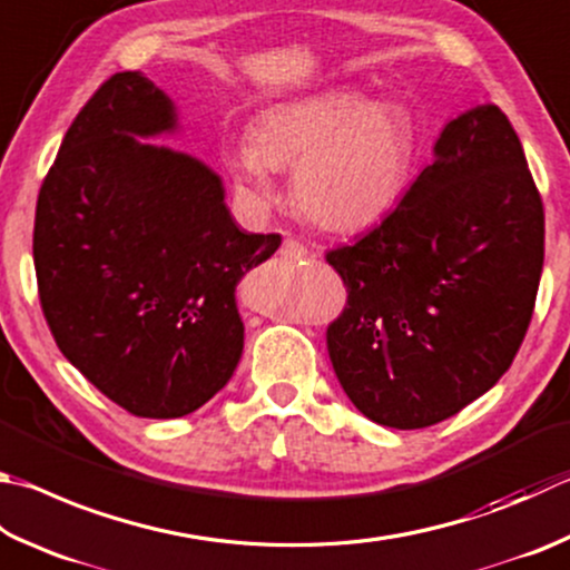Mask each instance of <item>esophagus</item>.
<instances>
[{
  "mask_svg": "<svg viewBox=\"0 0 570 570\" xmlns=\"http://www.w3.org/2000/svg\"><path fill=\"white\" fill-rule=\"evenodd\" d=\"M278 254H282L284 258H304L308 254V249L302 242H296V239H292V236H286L282 246H278Z\"/></svg>",
  "mask_w": 570,
  "mask_h": 570,
  "instance_id": "esophagus-1",
  "label": "esophagus"
}]
</instances>
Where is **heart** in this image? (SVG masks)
<instances>
[{
    "label": "heart",
    "instance_id": "1",
    "mask_svg": "<svg viewBox=\"0 0 570 570\" xmlns=\"http://www.w3.org/2000/svg\"><path fill=\"white\" fill-rule=\"evenodd\" d=\"M226 167L256 204L276 196L274 169L294 167L296 209L324 229L358 232L406 194L413 124L356 87L324 89L258 114L252 137L226 149Z\"/></svg>",
    "mask_w": 570,
    "mask_h": 570
}]
</instances>
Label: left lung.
Returning a JSON list of instances; mask_svg holds the SVG:
<instances>
[{"instance_id": "1", "label": "left lung", "mask_w": 570, "mask_h": 570, "mask_svg": "<svg viewBox=\"0 0 570 570\" xmlns=\"http://www.w3.org/2000/svg\"><path fill=\"white\" fill-rule=\"evenodd\" d=\"M543 234L541 196L505 114L485 101L451 119L396 209L326 254L348 288L326 346L351 403L411 431L483 396L529 328Z\"/></svg>"}]
</instances>
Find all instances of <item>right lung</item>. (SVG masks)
Instances as JSON below:
<instances>
[{"label":"right lung","mask_w":570,"mask_h":570,"mask_svg":"<svg viewBox=\"0 0 570 570\" xmlns=\"http://www.w3.org/2000/svg\"><path fill=\"white\" fill-rule=\"evenodd\" d=\"M179 131L151 79L109 77L71 121L35 219L59 351L144 419L186 416L226 386L244 351L236 284L282 244L239 229L202 159L147 141Z\"/></svg>","instance_id":"1"}]
</instances>
